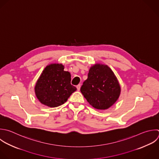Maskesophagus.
I'll return each mask as SVG.
<instances>
[{"label": "esophagus", "instance_id": "34e87169", "mask_svg": "<svg viewBox=\"0 0 159 159\" xmlns=\"http://www.w3.org/2000/svg\"><path fill=\"white\" fill-rule=\"evenodd\" d=\"M80 88H81V85L80 84H78L76 86V88H77V90L78 91H80Z\"/></svg>", "mask_w": 159, "mask_h": 159}]
</instances>
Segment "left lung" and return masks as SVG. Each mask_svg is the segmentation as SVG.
Here are the masks:
<instances>
[{"label":"left lung","mask_w":159,"mask_h":159,"mask_svg":"<svg viewBox=\"0 0 159 159\" xmlns=\"http://www.w3.org/2000/svg\"><path fill=\"white\" fill-rule=\"evenodd\" d=\"M81 92L87 101L97 109H107L117 100L120 88L110 68L96 64L88 73V79L81 87Z\"/></svg>","instance_id":"8db88e82"}]
</instances>
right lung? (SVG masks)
<instances>
[{
  "instance_id": "obj_1",
  "label": "right lung",
  "mask_w": 159,
  "mask_h": 159,
  "mask_svg": "<svg viewBox=\"0 0 159 159\" xmlns=\"http://www.w3.org/2000/svg\"><path fill=\"white\" fill-rule=\"evenodd\" d=\"M76 90L71 84V74L64 71L61 64L47 66L40 76L35 91L40 102L48 107H55L64 104Z\"/></svg>"
}]
</instances>
